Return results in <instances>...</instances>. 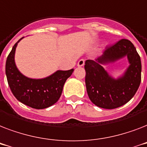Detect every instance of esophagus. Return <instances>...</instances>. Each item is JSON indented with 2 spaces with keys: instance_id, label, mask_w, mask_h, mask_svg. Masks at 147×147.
Here are the masks:
<instances>
[{
  "instance_id": "34e87169",
  "label": "esophagus",
  "mask_w": 147,
  "mask_h": 147,
  "mask_svg": "<svg viewBox=\"0 0 147 147\" xmlns=\"http://www.w3.org/2000/svg\"><path fill=\"white\" fill-rule=\"evenodd\" d=\"M85 65V60L84 59H80L78 62V67H82Z\"/></svg>"
}]
</instances>
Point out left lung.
I'll return each mask as SVG.
<instances>
[{
    "label": "left lung",
    "mask_w": 147,
    "mask_h": 147,
    "mask_svg": "<svg viewBox=\"0 0 147 147\" xmlns=\"http://www.w3.org/2000/svg\"><path fill=\"white\" fill-rule=\"evenodd\" d=\"M127 55L130 62L125 75L117 80L111 78L102 64L115 61ZM85 85L93 104L105 109H114L125 105L134 96L141 82V61L130 40L122 39L107 47L100 57L86 60Z\"/></svg>",
    "instance_id": "left-lung-1"
}]
</instances>
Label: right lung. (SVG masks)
Wrapping results in <instances>:
<instances>
[{
    "label": "right lung",
    "mask_w": 147,
    "mask_h": 147,
    "mask_svg": "<svg viewBox=\"0 0 147 147\" xmlns=\"http://www.w3.org/2000/svg\"><path fill=\"white\" fill-rule=\"evenodd\" d=\"M20 39L13 47L6 62L5 71L8 85L17 100L35 109L50 107L58 101L67 78L71 76L74 69L59 71L42 79L29 78L22 75L14 62V54Z\"/></svg>",
    "instance_id": "1"
}]
</instances>
